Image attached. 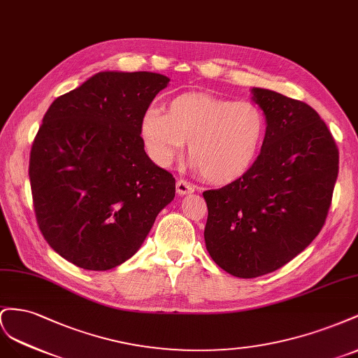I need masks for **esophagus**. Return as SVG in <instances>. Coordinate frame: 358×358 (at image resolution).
I'll return each mask as SVG.
<instances>
[{
  "label": "esophagus",
  "instance_id": "1",
  "mask_svg": "<svg viewBox=\"0 0 358 358\" xmlns=\"http://www.w3.org/2000/svg\"><path fill=\"white\" fill-rule=\"evenodd\" d=\"M176 190L178 195H189V193L195 192V186L192 185V182H189L187 180H178L177 185H176Z\"/></svg>",
  "mask_w": 358,
  "mask_h": 358
}]
</instances>
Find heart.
Returning <instances> with one entry per match:
<instances>
[{
    "label": "heart",
    "instance_id": "b5f03b06",
    "mask_svg": "<svg viewBox=\"0 0 358 358\" xmlns=\"http://www.w3.org/2000/svg\"><path fill=\"white\" fill-rule=\"evenodd\" d=\"M267 129V115L255 101L193 91L172 97L165 114L147 109L139 126L148 156L159 166H169L189 142L192 165L217 185L243 177L253 166Z\"/></svg>",
    "mask_w": 358,
    "mask_h": 358
}]
</instances>
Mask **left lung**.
I'll use <instances>...</instances> for the list:
<instances>
[{
	"label": "left lung",
	"mask_w": 358,
	"mask_h": 358,
	"mask_svg": "<svg viewBox=\"0 0 358 358\" xmlns=\"http://www.w3.org/2000/svg\"><path fill=\"white\" fill-rule=\"evenodd\" d=\"M268 129L253 166L229 185L202 193L203 238L227 273L252 279L275 271L322 229L339 172L329 127L304 101L252 88Z\"/></svg>",
	"instance_id": "obj_1"
}]
</instances>
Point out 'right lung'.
I'll return each mask as SVG.
<instances>
[{
	"mask_svg": "<svg viewBox=\"0 0 358 358\" xmlns=\"http://www.w3.org/2000/svg\"><path fill=\"white\" fill-rule=\"evenodd\" d=\"M169 78L100 71L54 100L29 155L38 229L58 255L105 271L138 252L176 178L151 162L141 118Z\"/></svg>",
	"mask_w": 358,
	"mask_h": 358,
	"instance_id": "add662e5",
	"label": "right lung"
}]
</instances>
